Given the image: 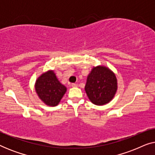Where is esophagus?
<instances>
[{
	"label": "esophagus",
	"instance_id": "esophagus-1",
	"mask_svg": "<svg viewBox=\"0 0 155 155\" xmlns=\"http://www.w3.org/2000/svg\"><path fill=\"white\" fill-rule=\"evenodd\" d=\"M71 86L73 87H78V84H75V83H73L71 84Z\"/></svg>",
	"mask_w": 155,
	"mask_h": 155
}]
</instances>
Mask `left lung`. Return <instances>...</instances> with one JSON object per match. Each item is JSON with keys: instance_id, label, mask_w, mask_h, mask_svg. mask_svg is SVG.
Wrapping results in <instances>:
<instances>
[{"instance_id": "obj_1", "label": "left lung", "mask_w": 155, "mask_h": 155, "mask_svg": "<svg viewBox=\"0 0 155 155\" xmlns=\"http://www.w3.org/2000/svg\"><path fill=\"white\" fill-rule=\"evenodd\" d=\"M117 90V78L111 69L104 65L92 68L84 87L91 102L97 106L107 104L114 99Z\"/></svg>"}]
</instances>
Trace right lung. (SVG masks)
<instances>
[{"instance_id": "1", "label": "right lung", "mask_w": 155, "mask_h": 155, "mask_svg": "<svg viewBox=\"0 0 155 155\" xmlns=\"http://www.w3.org/2000/svg\"><path fill=\"white\" fill-rule=\"evenodd\" d=\"M35 88L39 98L49 107L58 105L67 91L53 70L44 72L37 78Z\"/></svg>"}]
</instances>
